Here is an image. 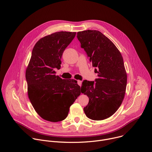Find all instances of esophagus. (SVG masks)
Returning a JSON list of instances; mask_svg holds the SVG:
<instances>
[{
	"label": "esophagus",
	"instance_id": "34e87169",
	"mask_svg": "<svg viewBox=\"0 0 152 152\" xmlns=\"http://www.w3.org/2000/svg\"><path fill=\"white\" fill-rule=\"evenodd\" d=\"M77 84H78L80 86H81V84H82V81H81L78 80V81H77Z\"/></svg>",
	"mask_w": 152,
	"mask_h": 152
}]
</instances>
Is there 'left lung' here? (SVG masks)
<instances>
[{
	"label": "left lung",
	"instance_id": "8db88e82",
	"mask_svg": "<svg viewBox=\"0 0 152 152\" xmlns=\"http://www.w3.org/2000/svg\"><path fill=\"white\" fill-rule=\"evenodd\" d=\"M77 37L98 74L96 82L84 80L82 83L81 92L89 98L84 113L94 120L106 119L116 112L125 97L127 74L123 57L98 30L78 32Z\"/></svg>",
	"mask_w": 152,
	"mask_h": 152
}]
</instances>
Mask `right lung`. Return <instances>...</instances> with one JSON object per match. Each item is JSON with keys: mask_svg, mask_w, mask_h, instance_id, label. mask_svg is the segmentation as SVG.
<instances>
[{"mask_svg": "<svg viewBox=\"0 0 152 152\" xmlns=\"http://www.w3.org/2000/svg\"><path fill=\"white\" fill-rule=\"evenodd\" d=\"M76 32H58L41 38L35 45L26 71L28 96L43 119L52 122L64 120L71 105L81 94L77 82L55 75L63 53Z\"/></svg>", "mask_w": 152, "mask_h": 152, "instance_id": "obj_1", "label": "right lung"}]
</instances>
